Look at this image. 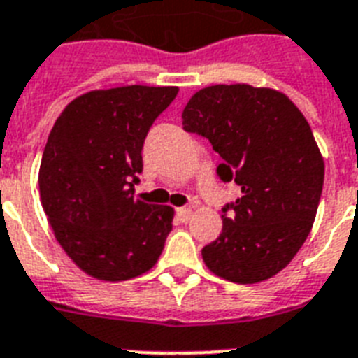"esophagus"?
Returning <instances> with one entry per match:
<instances>
[{"label": "esophagus", "mask_w": 358, "mask_h": 358, "mask_svg": "<svg viewBox=\"0 0 358 358\" xmlns=\"http://www.w3.org/2000/svg\"><path fill=\"white\" fill-rule=\"evenodd\" d=\"M177 217L181 218L182 222H185V220H188V218L192 217V207L188 205V207H181V209H177Z\"/></svg>", "instance_id": "obj_1"}]
</instances>
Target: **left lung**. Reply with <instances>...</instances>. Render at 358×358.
I'll list each match as a JSON object with an SVG mask.
<instances>
[{"instance_id": "8db88e82", "label": "left lung", "mask_w": 358, "mask_h": 358, "mask_svg": "<svg viewBox=\"0 0 358 358\" xmlns=\"http://www.w3.org/2000/svg\"><path fill=\"white\" fill-rule=\"evenodd\" d=\"M182 129L210 141L220 181L241 198L222 207V234L201 248L205 265L237 284L282 271L308 237L325 166L308 121L278 91L210 85L182 112Z\"/></svg>"}]
</instances>
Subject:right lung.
<instances>
[{
    "label": "right lung",
    "mask_w": 358,
    "mask_h": 358,
    "mask_svg": "<svg viewBox=\"0 0 358 358\" xmlns=\"http://www.w3.org/2000/svg\"><path fill=\"white\" fill-rule=\"evenodd\" d=\"M177 87L127 85L91 91L61 112L44 148L38 188L44 213L69 257L108 282L153 267L173 209L134 199L143 141Z\"/></svg>",
    "instance_id": "1"
}]
</instances>
